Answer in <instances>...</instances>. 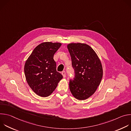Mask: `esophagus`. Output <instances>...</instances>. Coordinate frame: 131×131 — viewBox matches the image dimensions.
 <instances>
[{
    "label": "esophagus",
    "instance_id": "1",
    "mask_svg": "<svg viewBox=\"0 0 131 131\" xmlns=\"http://www.w3.org/2000/svg\"><path fill=\"white\" fill-rule=\"evenodd\" d=\"M62 74L63 75L64 78L66 77V72L65 71H63L62 72Z\"/></svg>",
    "mask_w": 131,
    "mask_h": 131
}]
</instances>
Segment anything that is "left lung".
<instances>
[{"instance_id":"8db88e82","label":"left lung","mask_w":131,"mask_h":131,"mask_svg":"<svg viewBox=\"0 0 131 131\" xmlns=\"http://www.w3.org/2000/svg\"><path fill=\"white\" fill-rule=\"evenodd\" d=\"M74 77L69 80L72 95L79 100H84L92 95L99 86L102 77L101 62L93 49L84 43L67 45Z\"/></svg>"}]
</instances>
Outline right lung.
<instances>
[{"label": "right lung", "instance_id": "right-lung-1", "mask_svg": "<svg viewBox=\"0 0 131 131\" xmlns=\"http://www.w3.org/2000/svg\"><path fill=\"white\" fill-rule=\"evenodd\" d=\"M61 43L46 42L37 46L26 61L24 72L26 81L38 95L49 96L63 78L57 71L54 55L60 48Z\"/></svg>", "mask_w": 131, "mask_h": 131}]
</instances>
